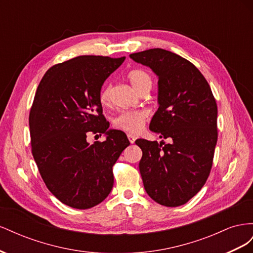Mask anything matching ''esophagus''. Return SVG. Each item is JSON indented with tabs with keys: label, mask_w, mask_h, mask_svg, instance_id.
<instances>
[{
	"label": "esophagus",
	"mask_w": 253,
	"mask_h": 253,
	"mask_svg": "<svg viewBox=\"0 0 253 253\" xmlns=\"http://www.w3.org/2000/svg\"><path fill=\"white\" fill-rule=\"evenodd\" d=\"M127 138H128V140L131 143H134L135 140H136V137L133 134H127Z\"/></svg>",
	"instance_id": "esophagus-1"
}]
</instances>
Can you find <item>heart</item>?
<instances>
[{
	"label": "heart",
	"instance_id": "b5f03b06",
	"mask_svg": "<svg viewBox=\"0 0 253 253\" xmlns=\"http://www.w3.org/2000/svg\"><path fill=\"white\" fill-rule=\"evenodd\" d=\"M127 79L131 82L132 86L138 91L149 90L152 88L153 85V79L151 75L141 68H136L132 70L127 74ZM111 99V85L106 84L104 85L100 93H99V100L102 105H108L110 103ZM148 118V113L143 110H131V111H124L119 113L116 117L113 119V126L120 129V131H125L127 133L136 134L140 132L145 121Z\"/></svg>",
	"mask_w": 253,
	"mask_h": 253
}]
</instances>
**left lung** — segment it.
<instances>
[{
    "instance_id": "8db88e82",
    "label": "left lung",
    "mask_w": 253,
    "mask_h": 253,
    "mask_svg": "<svg viewBox=\"0 0 253 253\" xmlns=\"http://www.w3.org/2000/svg\"><path fill=\"white\" fill-rule=\"evenodd\" d=\"M158 76L159 108L150 129L171 143L137 139L139 171L149 196L166 207L186 204L210 174L217 142V105L197 67L176 53L152 48L129 55Z\"/></svg>"
}]
</instances>
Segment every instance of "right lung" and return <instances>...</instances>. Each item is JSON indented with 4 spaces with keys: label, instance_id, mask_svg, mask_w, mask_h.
<instances>
[{
    "label": "right lung",
    "instance_id": "right-lung-1",
    "mask_svg": "<svg viewBox=\"0 0 253 253\" xmlns=\"http://www.w3.org/2000/svg\"><path fill=\"white\" fill-rule=\"evenodd\" d=\"M126 57L79 56L45 73L29 113L32 153L47 189L76 209L103 202L114 185L113 166L129 141L110 126L99 100L102 84ZM88 132L106 133L89 145Z\"/></svg>",
    "mask_w": 253,
    "mask_h": 253
}]
</instances>
